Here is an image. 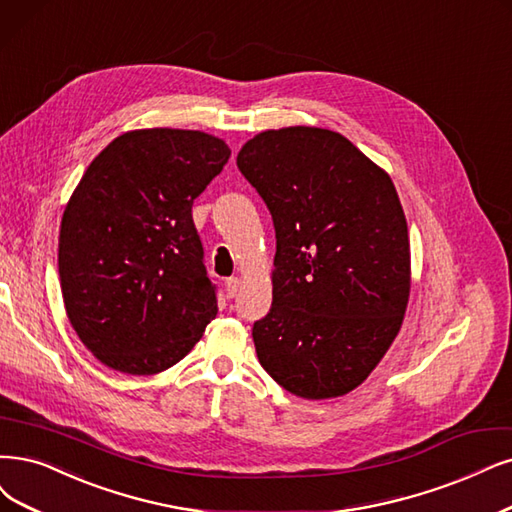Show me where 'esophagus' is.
Listing matches in <instances>:
<instances>
[{"mask_svg":"<svg viewBox=\"0 0 512 512\" xmlns=\"http://www.w3.org/2000/svg\"><path fill=\"white\" fill-rule=\"evenodd\" d=\"M240 291V280L238 278H227L225 280V293L227 297H236Z\"/></svg>","mask_w":512,"mask_h":512,"instance_id":"obj_1","label":"esophagus"}]
</instances>
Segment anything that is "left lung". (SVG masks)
Listing matches in <instances>:
<instances>
[{
    "mask_svg": "<svg viewBox=\"0 0 512 512\" xmlns=\"http://www.w3.org/2000/svg\"><path fill=\"white\" fill-rule=\"evenodd\" d=\"M274 221L272 308L253 325L261 367L301 399L354 390L409 301V232L394 183L327 128L259 132L236 158Z\"/></svg>",
    "mask_w": 512,
    "mask_h": 512,
    "instance_id": "8db88e82",
    "label": "left lung"
}]
</instances>
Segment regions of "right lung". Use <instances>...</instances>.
I'll return each mask as SVG.
<instances>
[{
    "mask_svg": "<svg viewBox=\"0 0 512 512\" xmlns=\"http://www.w3.org/2000/svg\"><path fill=\"white\" fill-rule=\"evenodd\" d=\"M230 154L200 130L147 128L86 168L61 221L59 274L71 327L103 365L160 373L217 316L192 204Z\"/></svg>",
    "mask_w": 512,
    "mask_h": 512,
    "instance_id": "1",
    "label": "right lung"
}]
</instances>
